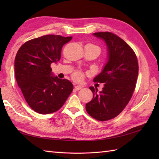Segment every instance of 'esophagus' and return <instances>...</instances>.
<instances>
[{"label":"esophagus","instance_id":"34e87169","mask_svg":"<svg viewBox=\"0 0 159 159\" xmlns=\"http://www.w3.org/2000/svg\"><path fill=\"white\" fill-rule=\"evenodd\" d=\"M74 88H75L76 90H80V89H82V87L81 86H79V85H76L74 86Z\"/></svg>","mask_w":159,"mask_h":159}]
</instances>
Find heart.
Listing matches in <instances>:
<instances>
[{
    "mask_svg": "<svg viewBox=\"0 0 159 159\" xmlns=\"http://www.w3.org/2000/svg\"><path fill=\"white\" fill-rule=\"evenodd\" d=\"M73 78L75 80H77V81H80V80H83V74L80 72H74L73 74Z\"/></svg>",
    "mask_w": 159,
    "mask_h": 159,
    "instance_id": "1",
    "label": "heart"
}]
</instances>
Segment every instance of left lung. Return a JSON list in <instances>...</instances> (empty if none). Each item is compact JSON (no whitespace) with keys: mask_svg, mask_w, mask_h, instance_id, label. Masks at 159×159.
<instances>
[{"mask_svg":"<svg viewBox=\"0 0 159 159\" xmlns=\"http://www.w3.org/2000/svg\"><path fill=\"white\" fill-rule=\"evenodd\" d=\"M107 48V61L93 81L104 83L101 92L90 87L92 100L86 104L90 116L107 121L117 116L128 104L135 88L139 72L137 58L129 45L110 32L93 33Z\"/></svg>","mask_w":159,"mask_h":159,"instance_id":"1","label":"left lung"}]
</instances>
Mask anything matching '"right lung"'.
<instances>
[{
    "label": "right lung",
    "mask_w": 159,
    "mask_h": 159,
    "mask_svg": "<svg viewBox=\"0 0 159 159\" xmlns=\"http://www.w3.org/2000/svg\"><path fill=\"white\" fill-rule=\"evenodd\" d=\"M72 37L47 35L29 40L16 54L14 70L18 87L29 107L40 114L55 112L73 90L67 79L54 76L50 65L61 59V49Z\"/></svg>",
    "instance_id": "obj_1"
}]
</instances>
